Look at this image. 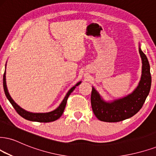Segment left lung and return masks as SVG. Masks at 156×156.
I'll list each match as a JSON object with an SVG mask.
<instances>
[{
    "label": "left lung",
    "mask_w": 156,
    "mask_h": 156,
    "mask_svg": "<svg viewBox=\"0 0 156 156\" xmlns=\"http://www.w3.org/2000/svg\"><path fill=\"white\" fill-rule=\"evenodd\" d=\"M143 61V71L139 85L130 95L116 100L112 103H106L101 98L99 93L93 87L91 93V105L94 114L100 121L105 122H118L131 118L139 111L145 103L151 87V74L147 56L139 48Z\"/></svg>",
    "instance_id": "left-lung-1"
}]
</instances>
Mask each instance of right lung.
<instances>
[{
    "label": "right lung",
    "instance_id": "add662e5",
    "mask_svg": "<svg viewBox=\"0 0 156 156\" xmlns=\"http://www.w3.org/2000/svg\"><path fill=\"white\" fill-rule=\"evenodd\" d=\"M3 89H4V92L5 94V96L9 100V102L11 103L12 106L14 108L15 110L16 111V112L20 115L23 118L27 119V120L32 121V122H54V121L58 119L61 116V115L63 114V111H64L65 107H66L67 99H68L69 96L70 95V94L74 91V90L76 87V86H78L79 84L81 83V82H78L74 87L71 88L68 92V93L66 94V95L65 96L64 99L63 100L62 103H61V105L57 108L55 110L49 113H30L27 112V111H24V109H22V108H20L18 105L13 101V99L11 98L10 95H9V92H8L7 87H6V82H5V72L3 74Z\"/></svg>",
    "mask_w": 156,
    "mask_h": 156
}]
</instances>
